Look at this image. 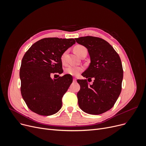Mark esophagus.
<instances>
[{
	"label": "esophagus",
	"mask_w": 146,
	"mask_h": 146,
	"mask_svg": "<svg viewBox=\"0 0 146 146\" xmlns=\"http://www.w3.org/2000/svg\"><path fill=\"white\" fill-rule=\"evenodd\" d=\"M76 80H77V79H76V78H73V82H76Z\"/></svg>",
	"instance_id": "1"
}]
</instances>
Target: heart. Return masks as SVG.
Returning <instances> with one entry per match:
<instances>
[{
	"instance_id": "obj_1",
	"label": "heart",
	"mask_w": 146,
	"mask_h": 146,
	"mask_svg": "<svg viewBox=\"0 0 146 146\" xmlns=\"http://www.w3.org/2000/svg\"><path fill=\"white\" fill-rule=\"evenodd\" d=\"M74 50L75 52L76 53V54L79 56H80L83 52L85 51L87 52V49L86 48V47L81 45H76L74 47ZM66 55H67V51H64L63 53V54L61 55V60L62 61L63 63H65L66 62ZM83 70V67L80 66H78L69 65V66H67L64 69V72L66 73L72 75V76H77Z\"/></svg>"
}]
</instances>
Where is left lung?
<instances>
[{
    "mask_svg": "<svg viewBox=\"0 0 146 146\" xmlns=\"http://www.w3.org/2000/svg\"><path fill=\"white\" fill-rule=\"evenodd\" d=\"M75 40L88 49L90 58L89 67L82 75L90 81L94 79L92 85L86 79L77 80L80 86L77 94L79 106L89 114L103 113L112 108L121 94L123 79L121 58L102 38L86 36Z\"/></svg>",
    "mask_w": 146,
    "mask_h": 146,
    "instance_id": "obj_1",
    "label": "left lung"
}]
</instances>
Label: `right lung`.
<instances>
[{"mask_svg": "<svg viewBox=\"0 0 146 146\" xmlns=\"http://www.w3.org/2000/svg\"><path fill=\"white\" fill-rule=\"evenodd\" d=\"M76 41L73 38H45L34 43L22 58L19 72L22 96L30 110L41 115L57 113L62 98L73 82L70 74L52 79L63 72L61 55Z\"/></svg>", "mask_w": 146, "mask_h": 146, "instance_id": "obj_1", "label": "right lung"}]
</instances>
